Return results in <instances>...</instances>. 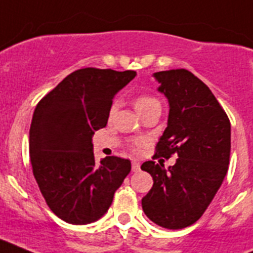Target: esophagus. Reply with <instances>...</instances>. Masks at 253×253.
<instances>
[{
	"instance_id": "esophagus-1",
	"label": "esophagus",
	"mask_w": 253,
	"mask_h": 253,
	"mask_svg": "<svg viewBox=\"0 0 253 253\" xmlns=\"http://www.w3.org/2000/svg\"><path fill=\"white\" fill-rule=\"evenodd\" d=\"M131 171H133V172L140 171L139 162H137V161H133V162H131Z\"/></svg>"
}]
</instances>
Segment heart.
<instances>
[{
	"label": "heart",
	"mask_w": 253,
	"mask_h": 253,
	"mask_svg": "<svg viewBox=\"0 0 253 253\" xmlns=\"http://www.w3.org/2000/svg\"><path fill=\"white\" fill-rule=\"evenodd\" d=\"M156 106H161L160 102H158V100H156L154 97H152L149 95H139L134 99V107H135V110H137V113L139 115L144 113V111L149 110V109ZM113 110L114 106L111 107V111Z\"/></svg>",
	"instance_id": "heart-1"
}]
</instances>
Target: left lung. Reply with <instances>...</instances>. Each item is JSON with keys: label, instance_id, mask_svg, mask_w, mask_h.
<instances>
[{"label": "left lung", "instance_id": "left-lung-1", "mask_svg": "<svg viewBox=\"0 0 253 253\" xmlns=\"http://www.w3.org/2000/svg\"><path fill=\"white\" fill-rule=\"evenodd\" d=\"M166 96L167 128L156 156L177 154L165 169L147 161L140 169L153 178L142 199L143 211L167 229H182L204 214L224 180L231 156V123L209 87L186 69L153 73Z\"/></svg>", "mask_w": 253, "mask_h": 253}]
</instances>
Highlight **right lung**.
Listing matches in <instances>:
<instances>
[{
    "label": "right lung",
    "mask_w": 253,
    "mask_h": 253,
    "mask_svg": "<svg viewBox=\"0 0 253 253\" xmlns=\"http://www.w3.org/2000/svg\"><path fill=\"white\" fill-rule=\"evenodd\" d=\"M134 71L82 68L67 76L37 105L29 133L33 173L46 204L71 224L101 218L130 172L129 160L96 163L92 137L105 128L113 99Z\"/></svg>",
    "instance_id": "obj_1"
}]
</instances>
